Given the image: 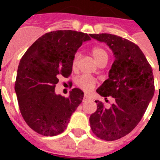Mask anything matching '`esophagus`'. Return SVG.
I'll return each instance as SVG.
<instances>
[{"mask_svg": "<svg viewBox=\"0 0 160 160\" xmlns=\"http://www.w3.org/2000/svg\"><path fill=\"white\" fill-rule=\"evenodd\" d=\"M88 99H89V96H88L87 95H85L83 96V101H84V102H85V100H87Z\"/></svg>", "mask_w": 160, "mask_h": 160, "instance_id": "1", "label": "esophagus"}]
</instances>
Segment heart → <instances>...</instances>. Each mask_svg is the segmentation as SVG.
<instances>
[{
    "instance_id": "b5f03b06",
    "label": "heart",
    "mask_w": 160,
    "mask_h": 160,
    "mask_svg": "<svg viewBox=\"0 0 160 160\" xmlns=\"http://www.w3.org/2000/svg\"><path fill=\"white\" fill-rule=\"evenodd\" d=\"M90 52L98 64L101 62L102 60H108V54H107L106 51L100 46H94L90 50ZM79 58H80L79 53L75 54L72 59V62H71L73 68H75L77 66ZM76 85L78 87L80 88L84 91L89 92L95 88V85H96V80L93 77H90L88 75H82L76 80Z\"/></svg>"
}]
</instances>
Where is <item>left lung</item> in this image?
<instances>
[{"instance_id": "8db88e82", "label": "left lung", "mask_w": 160, "mask_h": 160, "mask_svg": "<svg viewBox=\"0 0 160 160\" xmlns=\"http://www.w3.org/2000/svg\"><path fill=\"white\" fill-rule=\"evenodd\" d=\"M90 36L105 42L115 57L109 79L96 90L105 100L112 96L115 102L106 109L101 101L95 100L97 109L90 117V127L98 138L116 140L130 133L141 120L154 94L153 70L134 42L111 34Z\"/></svg>"}]
</instances>
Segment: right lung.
<instances>
[{
    "instance_id": "obj_1",
    "label": "right lung",
    "mask_w": 160,
    "mask_h": 160,
    "mask_svg": "<svg viewBox=\"0 0 160 160\" xmlns=\"http://www.w3.org/2000/svg\"><path fill=\"white\" fill-rule=\"evenodd\" d=\"M88 34L60 30L51 31L34 42L21 59L15 83L19 109L24 120L44 136L61 134L71 114L82 102L84 93L74 88L68 97L55 95L59 77L72 72V59Z\"/></svg>"
}]
</instances>
